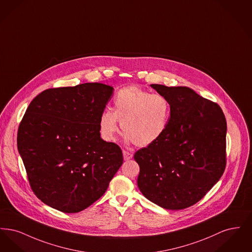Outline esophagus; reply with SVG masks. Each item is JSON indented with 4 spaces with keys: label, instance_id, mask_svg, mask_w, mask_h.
<instances>
[{
    "label": "esophagus",
    "instance_id": "34e87169",
    "mask_svg": "<svg viewBox=\"0 0 252 252\" xmlns=\"http://www.w3.org/2000/svg\"><path fill=\"white\" fill-rule=\"evenodd\" d=\"M123 155H124V159L125 160H128V159L132 158V157H133V154H132L131 152H128V151H126V150L123 151Z\"/></svg>",
    "mask_w": 252,
    "mask_h": 252
}]
</instances>
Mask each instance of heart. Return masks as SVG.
Listing matches in <instances>:
<instances>
[{"label": "heart", "mask_w": 252, "mask_h": 252, "mask_svg": "<svg viewBox=\"0 0 252 252\" xmlns=\"http://www.w3.org/2000/svg\"><path fill=\"white\" fill-rule=\"evenodd\" d=\"M113 111L105 109L99 118V130L107 141L118 131V120L125 139L141 147L156 143L168 127L171 106L167 98L137 86L121 89L113 99Z\"/></svg>", "instance_id": "obj_1"}]
</instances>
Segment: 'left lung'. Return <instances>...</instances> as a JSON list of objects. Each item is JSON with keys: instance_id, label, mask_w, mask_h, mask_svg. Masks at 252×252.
Segmentation results:
<instances>
[{"instance_id": "1", "label": "left lung", "mask_w": 252, "mask_h": 252, "mask_svg": "<svg viewBox=\"0 0 252 252\" xmlns=\"http://www.w3.org/2000/svg\"><path fill=\"white\" fill-rule=\"evenodd\" d=\"M151 87L167 98L171 115L162 137L134 155L138 186L164 209H186L202 199L225 171L226 118L219 105L190 88Z\"/></svg>"}]
</instances>
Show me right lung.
<instances>
[{"instance_id":"add662e5","label":"right lung","mask_w":252,"mask_h":252,"mask_svg":"<svg viewBox=\"0 0 252 252\" xmlns=\"http://www.w3.org/2000/svg\"><path fill=\"white\" fill-rule=\"evenodd\" d=\"M113 88L102 83L53 88L36 96L18 129L32 191L66 214L94 203L123 164L120 146L100 137L99 118Z\"/></svg>"}]
</instances>
